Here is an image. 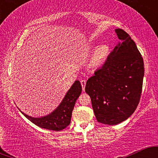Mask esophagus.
<instances>
[{
  "instance_id": "obj_1",
  "label": "esophagus",
  "mask_w": 158,
  "mask_h": 158,
  "mask_svg": "<svg viewBox=\"0 0 158 158\" xmlns=\"http://www.w3.org/2000/svg\"><path fill=\"white\" fill-rule=\"evenodd\" d=\"M81 88H82V90H85V85H86V81L85 80H81Z\"/></svg>"
}]
</instances>
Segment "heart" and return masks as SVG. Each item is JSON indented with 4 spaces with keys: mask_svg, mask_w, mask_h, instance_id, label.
<instances>
[{
    "mask_svg": "<svg viewBox=\"0 0 158 158\" xmlns=\"http://www.w3.org/2000/svg\"><path fill=\"white\" fill-rule=\"evenodd\" d=\"M109 47L106 44H101L97 47L92 52L90 59V64L91 66H99L106 60L109 55Z\"/></svg>",
    "mask_w": 158,
    "mask_h": 158,
    "instance_id": "1",
    "label": "heart"
}]
</instances>
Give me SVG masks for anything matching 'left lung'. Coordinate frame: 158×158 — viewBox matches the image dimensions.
I'll list each match as a JSON object with an SVG mask.
<instances>
[{"label": "left lung", "mask_w": 158, "mask_h": 158, "mask_svg": "<svg viewBox=\"0 0 158 158\" xmlns=\"http://www.w3.org/2000/svg\"><path fill=\"white\" fill-rule=\"evenodd\" d=\"M121 42L85 85L97 122L117 125L135 112L140 99L144 64L131 36L117 29Z\"/></svg>", "instance_id": "left-lung-1"}]
</instances>
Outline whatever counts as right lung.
Here are the masks:
<instances>
[{"mask_svg": "<svg viewBox=\"0 0 158 158\" xmlns=\"http://www.w3.org/2000/svg\"><path fill=\"white\" fill-rule=\"evenodd\" d=\"M81 86L79 81H76L68 90L63 101L56 109L46 117L34 118L21 112L29 120L40 128L59 131L68 127L70 123L72 111L77 99L80 96Z\"/></svg>", "mask_w": 158, "mask_h": 158, "instance_id": "1", "label": "right lung"}]
</instances>
